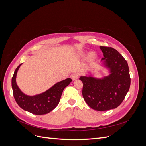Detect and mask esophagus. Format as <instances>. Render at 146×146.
<instances>
[{
    "label": "esophagus",
    "instance_id": "34e87169",
    "mask_svg": "<svg viewBox=\"0 0 146 146\" xmlns=\"http://www.w3.org/2000/svg\"><path fill=\"white\" fill-rule=\"evenodd\" d=\"M70 78H72V80H76L78 78V74L77 73H73L70 75Z\"/></svg>",
    "mask_w": 146,
    "mask_h": 146
}]
</instances>
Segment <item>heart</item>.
Masks as SVG:
<instances>
[{
	"instance_id": "1",
	"label": "heart",
	"mask_w": 146,
	"mask_h": 146,
	"mask_svg": "<svg viewBox=\"0 0 146 146\" xmlns=\"http://www.w3.org/2000/svg\"><path fill=\"white\" fill-rule=\"evenodd\" d=\"M90 57L91 59L93 60L94 58V57H95V55L93 54V53H91V54H90Z\"/></svg>"
}]
</instances>
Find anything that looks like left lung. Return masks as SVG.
Masks as SVG:
<instances>
[{
    "label": "left lung",
    "instance_id": "8db88e82",
    "mask_svg": "<svg viewBox=\"0 0 146 146\" xmlns=\"http://www.w3.org/2000/svg\"><path fill=\"white\" fill-rule=\"evenodd\" d=\"M103 53L102 68L108 74L96 77L91 72L80 80L83 84L82 94L89 107L97 111H107L117 108L124 99L130 86V77L127 61L112 47H100Z\"/></svg>",
    "mask_w": 146,
    "mask_h": 146
}]
</instances>
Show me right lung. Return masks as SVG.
<instances>
[{
    "mask_svg": "<svg viewBox=\"0 0 146 146\" xmlns=\"http://www.w3.org/2000/svg\"><path fill=\"white\" fill-rule=\"evenodd\" d=\"M22 65L17 66L11 79V86L15 99L19 107L26 111L36 115H42L50 113L60 102L64 88L72 82L70 78L57 82L49 89L41 94L29 96L22 91L16 83L17 71Z\"/></svg>",
    "mask_w": 146,
    "mask_h": 146,
    "instance_id": "right-lung-1",
    "label": "right lung"
}]
</instances>
